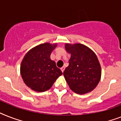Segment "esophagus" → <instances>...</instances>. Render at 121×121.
<instances>
[{"label": "esophagus", "mask_w": 121, "mask_h": 121, "mask_svg": "<svg viewBox=\"0 0 121 121\" xmlns=\"http://www.w3.org/2000/svg\"><path fill=\"white\" fill-rule=\"evenodd\" d=\"M65 68L64 67V66H63V67L61 68V71H62L63 73L64 72V71H65Z\"/></svg>", "instance_id": "esophagus-1"}]
</instances>
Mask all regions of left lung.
I'll use <instances>...</instances> for the list:
<instances>
[{"label":"left lung","mask_w":121,"mask_h":121,"mask_svg":"<svg viewBox=\"0 0 121 121\" xmlns=\"http://www.w3.org/2000/svg\"><path fill=\"white\" fill-rule=\"evenodd\" d=\"M71 54L69 65L63 75L69 87L78 95L89 93L98 86L101 77V67L96 53L81 43H65Z\"/></svg>","instance_id":"left-lung-1"}]
</instances>
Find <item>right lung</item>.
Listing matches in <instances>:
<instances>
[{"label":"right lung","mask_w":121,"mask_h":121,"mask_svg":"<svg viewBox=\"0 0 121 121\" xmlns=\"http://www.w3.org/2000/svg\"><path fill=\"white\" fill-rule=\"evenodd\" d=\"M56 47V43L40 44L30 49L24 56L20 65V74L25 84L33 91L48 90L63 74L50 58L52 52Z\"/></svg>","instance_id":"1"}]
</instances>
